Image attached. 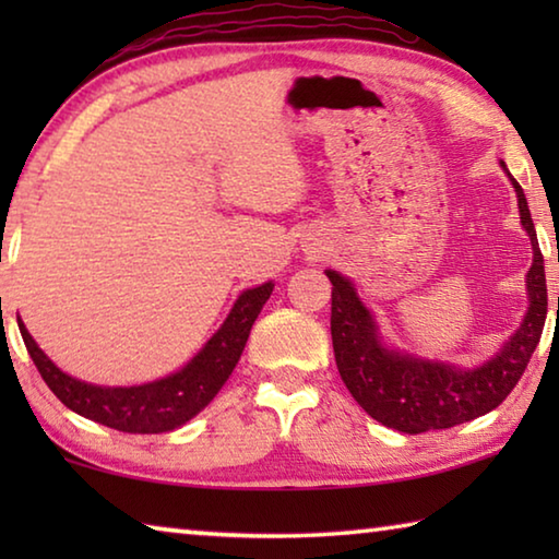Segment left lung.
<instances>
[{"mask_svg": "<svg viewBox=\"0 0 559 559\" xmlns=\"http://www.w3.org/2000/svg\"><path fill=\"white\" fill-rule=\"evenodd\" d=\"M508 177L518 194L520 222L533 243V266L525 281L530 308L523 325L510 335L500 353L480 367L461 370L447 362H431L384 347L374 318L357 298L353 283L337 271H325L333 283L330 333H333L340 377L355 402L384 427L404 433H424L451 429L488 414L513 392L540 343L547 316L545 263L523 187L510 173Z\"/></svg>", "mask_w": 559, "mask_h": 559, "instance_id": "8db88e82", "label": "left lung"}]
</instances>
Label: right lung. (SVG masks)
<instances>
[{"instance_id":"1","label":"right lung","mask_w":559,"mask_h":559,"mask_svg":"<svg viewBox=\"0 0 559 559\" xmlns=\"http://www.w3.org/2000/svg\"><path fill=\"white\" fill-rule=\"evenodd\" d=\"M271 290V281L259 288L243 290L234 302L229 318L192 362L165 380L140 386H98L75 380L44 355L22 320H19V330L44 382L71 412L126 433H165L200 414L229 380L249 340L253 320L266 306Z\"/></svg>"}]
</instances>
